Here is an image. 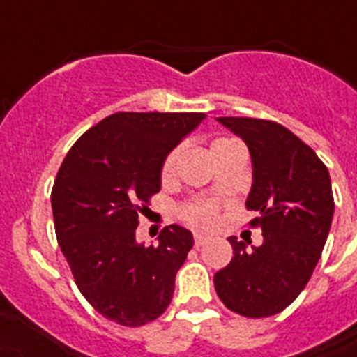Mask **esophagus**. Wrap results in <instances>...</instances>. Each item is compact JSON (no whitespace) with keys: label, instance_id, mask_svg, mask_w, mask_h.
<instances>
[{"label":"esophagus","instance_id":"obj_1","mask_svg":"<svg viewBox=\"0 0 357 357\" xmlns=\"http://www.w3.org/2000/svg\"><path fill=\"white\" fill-rule=\"evenodd\" d=\"M208 239H211V236H205V234H199V232H196V234H194V245H196V247H202V245H205Z\"/></svg>","mask_w":357,"mask_h":357}]
</instances>
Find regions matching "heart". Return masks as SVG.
<instances>
[{
  "label": "heart",
  "instance_id": "1",
  "mask_svg": "<svg viewBox=\"0 0 357 357\" xmlns=\"http://www.w3.org/2000/svg\"><path fill=\"white\" fill-rule=\"evenodd\" d=\"M234 143V139H227V137H221V139H215L212 143L211 151L212 154L223 149V146ZM179 149H174V151L169 152V155L165 158L163 167H161V178L169 179L174 174V169H176V161H178ZM183 218L188 221V223L197 225V227H208V225L214 223L215 220V206L212 202H206V199H194L192 203H188L183 208Z\"/></svg>",
  "mask_w": 357,
  "mask_h": 357
}]
</instances>
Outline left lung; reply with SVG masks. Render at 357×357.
Instances as JSON below:
<instances>
[{
  "mask_svg": "<svg viewBox=\"0 0 357 357\" xmlns=\"http://www.w3.org/2000/svg\"><path fill=\"white\" fill-rule=\"evenodd\" d=\"M245 142L252 160L248 211L259 218L263 245L247 250L229 238L234 257L215 272L214 287L225 307L247 317L285 310L316 268L334 215L328 170L316 152L275 121L215 118Z\"/></svg>",
  "mask_w": 357,
  "mask_h": 357,
  "instance_id": "8db88e82",
  "label": "left lung"
}]
</instances>
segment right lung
I'll return each instance as SVG.
<instances>
[{
    "instance_id": "obj_1",
    "label": "right lung",
    "mask_w": 357,
    "mask_h": 357,
    "mask_svg": "<svg viewBox=\"0 0 357 357\" xmlns=\"http://www.w3.org/2000/svg\"><path fill=\"white\" fill-rule=\"evenodd\" d=\"M202 112H116L77 139L54 181L56 236L77 289L110 321L139 326L167 310L192 248L179 225L139 243V212L160 192L165 158L205 119Z\"/></svg>"
}]
</instances>
